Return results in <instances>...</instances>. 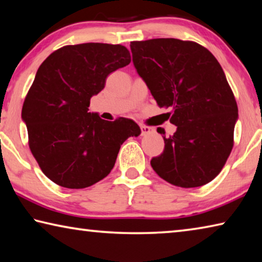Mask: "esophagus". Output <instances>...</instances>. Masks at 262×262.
Wrapping results in <instances>:
<instances>
[{
    "label": "esophagus",
    "instance_id": "1",
    "mask_svg": "<svg viewBox=\"0 0 262 262\" xmlns=\"http://www.w3.org/2000/svg\"><path fill=\"white\" fill-rule=\"evenodd\" d=\"M141 135H147V134H150V133H152L154 129L151 127L149 126H144V125H141Z\"/></svg>",
    "mask_w": 262,
    "mask_h": 262
}]
</instances>
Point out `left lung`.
I'll return each instance as SVG.
<instances>
[{"label":"left lung","instance_id":"1","mask_svg":"<svg viewBox=\"0 0 262 262\" xmlns=\"http://www.w3.org/2000/svg\"><path fill=\"white\" fill-rule=\"evenodd\" d=\"M130 50L137 73L159 107L172 108L166 114L177 126L150 161L154 171L178 187L208 184L231 154L238 118L219 61L200 43L174 38L132 41Z\"/></svg>","mask_w":262,"mask_h":262}]
</instances>
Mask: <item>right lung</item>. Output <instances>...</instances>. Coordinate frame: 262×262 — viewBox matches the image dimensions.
Segmentation results:
<instances>
[{"label":"right lung","instance_id":"add662e5","mask_svg":"<svg viewBox=\"0 0 262 262\" xmlns=\"http://www.w3.org/2000/svg\"><path fill=\"white\" fill-rule=\"evenodd\" d=\"M129 63L125 46L86 42L59 48L39 67L21 118L31 152L53 183L72 189L98 183L113 168L123 142L140 135L130 119L106 121L88 112L108 75Z\"/></svg>","mask_w":262,"mask_h":262}]
</instances>
